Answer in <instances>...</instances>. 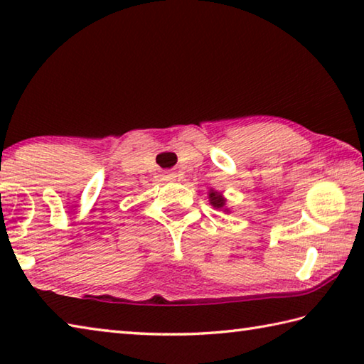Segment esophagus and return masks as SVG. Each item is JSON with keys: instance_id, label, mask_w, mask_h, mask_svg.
Returning <instances> with one entry per match:
<instances>
[{"instance_id": "esophagus-1", "label": "esophagus", "mask_w": 364, "mask_h": 364, "mask_svg": "<svg viewBox=\"0 0 364 364\" xmlns=\"http://www.w3.org/2000/svg\"><path fill=\"white\" fill-rule=\"evenodd\" d=\"M164 178H165V180H167V181H171V180H175L176 175H175V173H170V171H167V173L164 175Z\"/></svg>"}]
</instances>
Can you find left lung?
<instances>
[{"label":"left lung","mask_w":364,"mask_h":364,"mask_svg":"<svg viewBox=\"0 0 364 364\" xmlns=\"http://www.w3.org/2000/svg\"><path fill=\"white\" fill-rule=\"evenodd\" d=\"M208 202H210V205L213 208H218V210L221 208L225 213H230V208H225L226 199L223 197V194L218 193V191H215V189L208 191Z\"/></svg>","instance_id":"8db88e82"}]
</instances>
